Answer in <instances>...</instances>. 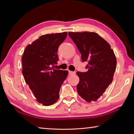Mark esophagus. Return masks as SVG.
<instances>
[{
    "instance_id": "obj_1",
    "label": "esophagus",
    "mask_w": 134,
    "mask_h": 134,
    "mask_svg": "<svg viewBox=\"0 0 134 134\" xmlns=\"http://www.w3.org/2000/svg\"><path fill=\"white\" fill-rule=\"evenodd\" d=\"M69 73L70 75H75V72L71 71H69Z\"/></svg>"
}]
</instances>
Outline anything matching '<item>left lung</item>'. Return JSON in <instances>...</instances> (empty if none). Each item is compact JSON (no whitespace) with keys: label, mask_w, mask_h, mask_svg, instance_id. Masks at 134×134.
<instances>
[{"label":"left lung","mask_w":134,"mask_h":134,"mask_svg":"<svg viewBox=\"0 0 134 134\" xmlns=\"http://www.w3.org/2000/svg\"><path fill=\"white\" fill-rule=\"evenodd\" d=\"M81 54L83 62L88 61L86 72L77 71L78 94L88 103L96 101L113 81L116 68L113 50L105 40L95 32H69Z\"/></svg>","instance_id":"8db88e82"}]
</instances>
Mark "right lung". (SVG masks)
<instances>
[{"label":"right lung","instance_id":"add662e5","mask_svg":"<svg viewBox=\"0 0 134 134\" xmlns=\"http://www.w3.org/2000/svg\"><path fill=\"white\" fill-rule=\"evenodd\" d=\"M67 36V32L40 36L26 46L23 55L25 81L37 101L43 105L57 101L61 86L69 74L67 70H55L52 66L57 64L58 47Z\"/></svg>","mask_w":134,"mask_h":134}]
</instances>
